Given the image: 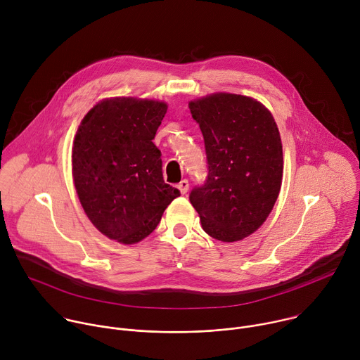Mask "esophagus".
I'll list each match as a JSON object with an SVG mask.
<instances>
[{"label": "esophagus", "mask_w": 360, "mask_h": 360, "mask_svg": "<svg viewBox=\"0 0 360 360\" xmlns=\"http://www.w3.org/2000/svg\"><path fill=\"white\" fill-rule=\"evenodd\" d=\"M176 186H178V189L181 191V193L185 195V193L188 192V189H189V182H188L186 179H182Z\"/></svg>", "instance_id": "obj_1"}]
</instances>
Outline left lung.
<instances>
[{
  "label": "left lung",
  "instance_id": "obj_1",
  "mask_svg": "<svg viewBox=\"0 0 360 360\" xmlns=\"http://www.w3.org/2000/svg\"><path fill=\"white\" fill-rule=\"evenodd\" d=\"M199 124L208 176L189 200L203 231L222 242L240 240L269 217L278 199L283 153L272 114L253 98L219 92L189 102Z\"/></svg>",
  "mask_w": 360,
  "mask_h": 360
}]
</instances>
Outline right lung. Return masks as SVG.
Instances as JSON below:
<instances>
[{"label": "right lung", "instance_id": "obj_1", "mask_svg": "<svg viewBox=\"0 0 360 360\" xmlns=\"http://www.w3.org/2000/svg\"><path fill=\"white\" fill-rule=\"evenodd\" d=\"M167 110L165 102L152 99H104L77 131L75 189L89 221L110 239L142 240L181 195L165 184L161 150L152 142Z\"/></svg>", "mask_w": 360, "mask_h": 360}]
</instances>
